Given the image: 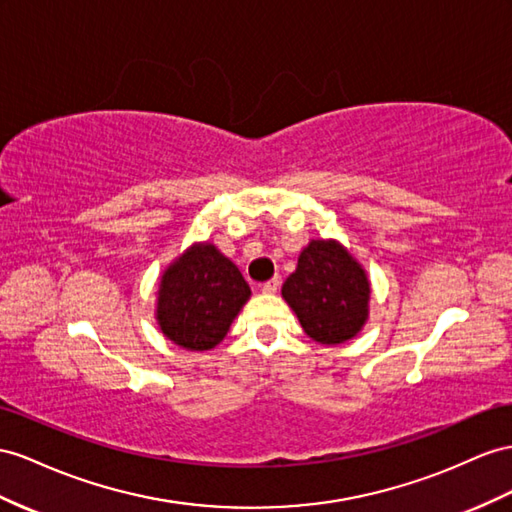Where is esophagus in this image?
<instances>
[{"instance_id": "obj_1", "label": "esophagus", "mask_w": 512, "mask_h": 512, "mask_svg": "<svg viewBox=\"0 0 512 512\" xmlns=\"http://www.w3.org/2000/svg\"><path fill=\"white\" fill-rule=\"evenodd\" d=\"M266 287H268L270 292H274V290H277V283H274V279H272V281H268V285H266Z\"/></svg>"}]
</instances>
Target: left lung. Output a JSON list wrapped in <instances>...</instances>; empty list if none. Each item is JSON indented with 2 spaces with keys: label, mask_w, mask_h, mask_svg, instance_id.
I'll return each instance as SVG.
<instances>
[{
  "label": "left lung",
  "mask_w": 512,
  "mask_h": 512,
  "mask_svg": "<svg viewBox=\"0 0 512 512\" xmlns=\"http://www.w3.org/2000/svg\"><path fill=\"white\" fill-rule=\"evenodd\" d=\"M251 298V287L212 242L192 244L170 264L157 290L155 318L170 342L212 350Z\"/></svg>",
  "instance_id": "8db88e82"
}]
</instances>
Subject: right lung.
Masks as SVG:
<instances>
[{
    "instance_id": "right-lung-1",
    "label": "right lung",
    "mask_w": 512,
    "mask_h": 512,
    "mask_svg": "<svg viewBox=\"0 0 512 512\" xmlns=\"http://www.w3.org/2000/svg\"><path fill=\"white\" fill-rule=\"evenodd\" d=\"M281 294L313 342L344 344L368 322V274L335 240H311Z\"/></svg>"
}]
</instances>
